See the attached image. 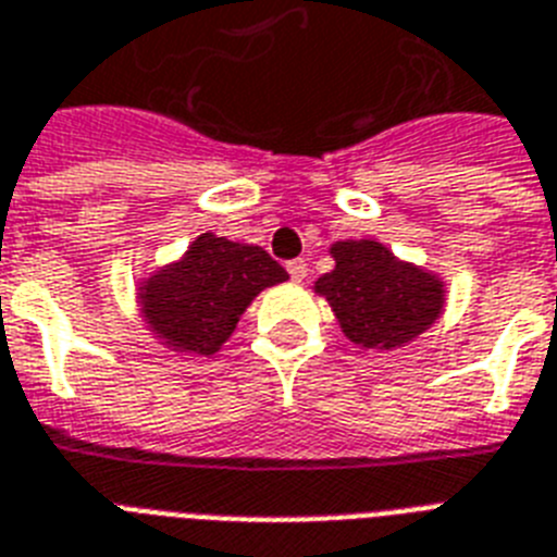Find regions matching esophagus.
<instances>
[{
	"label": "esophagus",
	"mask_w": 557,
	"mask_h": 557,
	"mask_svg": "<svg viewBox=\"0 0 557 557\" xmlns=\"http://www.w3.org/2000/svg\"><path fill=\"white\" fill-rule=\"evenodd\" d=\"M286 269H288V274H292L294 283H302V280H306V274H309V265H306V260H292Z\"/></svg>",
	"instance_id": "1"
}]
</instances>
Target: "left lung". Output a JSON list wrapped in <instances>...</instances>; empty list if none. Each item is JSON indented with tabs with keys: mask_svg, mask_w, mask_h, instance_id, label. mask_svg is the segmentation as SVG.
Returning <instances> with one entry per match:
<instances>
[{
	"mask_svg": "<svg viewBox=\"0 0 557 557\" xmlns=\"http://www.w3.org/2000/svg\"><path fill=\"white\" fill-rule=\"evenodd\" d=\"M334 269L314 283L341 332L369 351H395L429 332L446 309V280L372 237L329 246Z\"/></svg>",
	"mask_w": 557,
	"mask_h": 557,
	"instance_id": "obj_1",
	"label": "left lung"
}]
</instances>
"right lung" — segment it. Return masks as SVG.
<instances>
[{
  "mask_svg": "<svg viewBox=\"0 0 557 557\" xmlns=\"http://www.w3.org/2000/svg\"><path fill=\"white\" fill-rule=\"evenodd\" d=\"M286 280L260 246L202 232L183 257L139 277V318L165 349L208 357L223 349L257 294Z\"/></svg>",
  "mask_w": 557,
  "mask_h": 557,
  "instance_id": "obj_1",
  "label": "right lung"
}]
</instances>
